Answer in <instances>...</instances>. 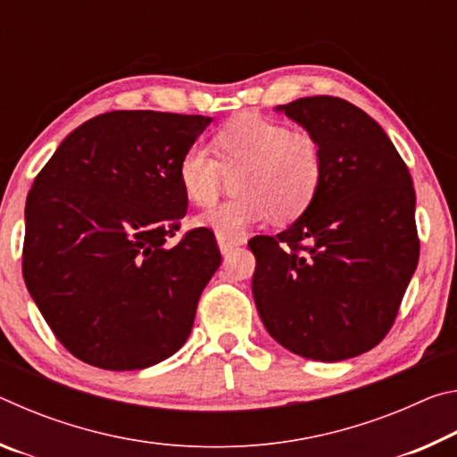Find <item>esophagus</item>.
<instances>
[{
	"label": "esophagus",
	"mask_w": 457,
	"mask_h": 457,
	"mask_svg": "<svg viewBox=\"0 0 457 457\" xmlns=\"http://www.w3.org/2000/svg\"><path fill=\"white\" fill-rule=\"evenodd\" d=\"M244 244H245V237H242V236H221V234H218V245H220L221 253H229L231 250H234V247L244 245Z\"/></svg>",
	"instance_id": "esophagus-1"
}]
</instances>
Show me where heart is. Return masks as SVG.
Returning a JSON list of instances; mask_svg holds the SVG:
<instances>
[{
	"label": "heart",
	"mask_w": 457,
	"mask_h": 457,
	"mask_svg": "<svg viewBox=\"0 0 457 457\" xmlns=\"http://www.w3.org/2000/svg\"><path fill=\"white\" fill-rule=\"evenodd\" d=\"M213 151L193 143L179 161V183L195 205H212L228 175L237 195L199 215L201 226L221 236H239L268 220L298 218L308 210L324 177V153L314 135L280 120L244 117L228 122L213 138Z\"/></svg>",
	"instance_id": "obj_1"
}]
</instances>
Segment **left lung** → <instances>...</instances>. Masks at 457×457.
<instances>
[{
    "label": "left lung",
    "instance_id": "1",
    "mask_svg": "<svg viewBox=\"0 0 457 457\" xmlns=\"http://www.w3.org/2000/svg\"><path fill=\"white\" fill-rule=\"evenodd\" d=\"M276 111L319 138L324 177L288 229L247 244L253 300L284 349L324 362L357 357L393 327L420 260L411 175L378 122L343 98Z\"/></svg>",
    "mask_w": 457,
    "mask_h": 457
}]
</instances>
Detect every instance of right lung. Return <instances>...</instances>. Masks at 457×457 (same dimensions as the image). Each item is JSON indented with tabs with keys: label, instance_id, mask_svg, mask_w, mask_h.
I'll return each mask as SVG.
<instances>
[{
	"label": "right lung",
	"instance_id": "obj_1",
	"mask_svg": "<svg viewBox=\"0 0 457 457\" xmlns=\"http://www.w3.org/2000/svg\"><path fill=\"white\" fill-rule=\"evenodd\" d=\"M212 117L112 111L72 130L26 201L24 280L76 359L146 369L187 340L221 264L210 229L169 244L187 212L179 161Z\"/></svg>",
	"mask_w": 457,
	"mask_h": 457
}]
</instances>
